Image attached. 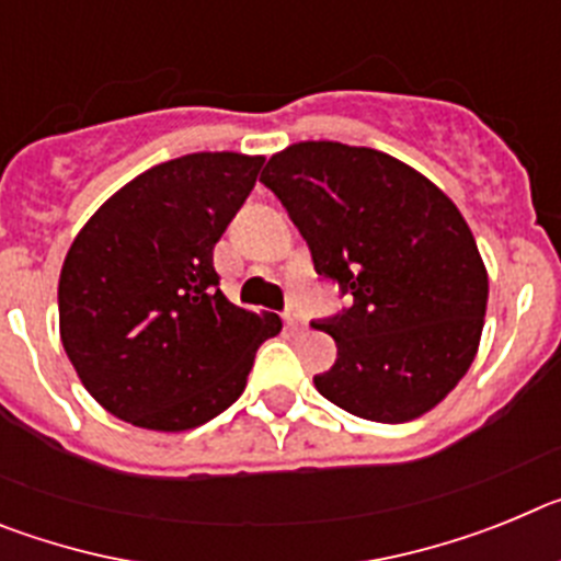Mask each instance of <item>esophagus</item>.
Segmentation results:
<instances>
[{
    "instance_id": "esophagus-1",
    "label": "esophagus",
    "mask_w": 561,
    "mask_h": 561,
    "mask_svg": "<svg viewBox=\"0 0 561 561\" xmlns=\"http://www.w3.org/2000/svg\"><path fill=\"white\" fill-rule=\"evenodd\" d=\"M284 323H286V329L291 331V334H304V317L297 314V311H286L284 314Z\"/></svg>"
}]
</instances>
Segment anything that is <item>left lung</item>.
<instances>
[{
	"label": "left lung",
	"mask_w": 561,
	"mask_h": 561,
	"mask_svg": "<svg viewBox=\"0 0 561 561\" xmlns=\"http://www.w3.org/2000/svg\"><path fill=\"white\" fill-rule=\"evenodd\" d=\"M261 182L351 304L314 323L336 342L334 368L314 376L320 396L381 424L430 413L472 365L489 300L455 202L390 153L331 140L272 153Z\"/></svg>",
	"instance_id": "1"
}]
</instances>
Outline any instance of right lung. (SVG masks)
Listing matches in <instances>:
<instances>
[{
	"label": "right lung",
	"instance_id": "obj_1",
	"mask_svg": "<svg viewBox=\"0 0 561 561\" xmlns=\"http://www.w3.org/2000/svg\"><path fill=\"white\" fill-rule=\"evenodd\" d=\"M264 157L185 153L134 176L81 227L58 277V329L92 399L134 427L185 433L244 393L280 317L230 304L213 247Z\"/></svg>",
	"mask_w": 561,
	"mask_h": 561
}]
</instances>
